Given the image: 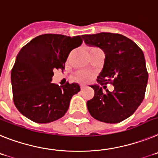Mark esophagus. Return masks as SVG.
Returning a JSON list of instances; mask_svg holds the SVG:
<instances>
[{
    "label": "esophagus",
    "instance_id": "34e87169",
    "mask_svg": "<svg viewBox=\"0 0 158 158\" xmlns=\"http://www.w3.org/2000/svg\"><path fill=\"white\" fill-rule=\"evenodd\" d=\"M81 90H84V88H85V86H83V85H82V86H81Z\"/></svg>",
    "mask_w": 158,
    "mask_h": 158
}]
</instances>
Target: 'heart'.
Returning <instances> with one entry per match:
<instances>
[{
	"instance_id": "b5f03b06",
	"label": "heart",
	"mask_w": 158,
	"mask_h": 158,
	"mask_svg": "<svg viewBox=\"0 0 158 158\" xmlns=\"http://www.w3.org/2000/svg\"><path fill=\"white\" fill-rule=\"evenodd\" d=\"M91 50H100V49L94 48H92ZM90 77H91V75L89 73H87V72H86V71H79V73L77 74L78 79H79L80 82H83V83L90 80Z\"/></svg>"
}]
</instances>
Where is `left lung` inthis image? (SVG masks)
<instances>
[{
  "label": "left lung",
  "mask_w": 158,
  "mask_h": 158,
  "mask_svg": "<svg viewBox=\"0 0 158 158\" xmlns=\"http://www.w3.org/2000/svg\"><path fill=\"white\" fill-rule=\"evenodd\" d=\"M83 38L86 44L98 47L105 54L103 68L97 79L98 84L90 86L94 95L87 102L89 113L102 123H120L131 116L144 99L148 72L143 52L121 34L100 32ZM108 83L114 86L113 92L105 89ZM99 85L104 86L106 93Z\"/></svg>",
  "instance_id": "1"
}]
</instances>
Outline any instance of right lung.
Here are the masks:
<instances>
[{
  "mask_svg": "<svg viewBox=\"0 0 158 158\" xmlns=\"http://www.w3.org/2000/svg\"><path fill=\"white\" fill-rule=\"evenodd\" d=\"M82 36L44 34L20 49L11 71V83L15 106L26 118L48 123L68 111L72 96L80 90L79 85L59 86L51 82L53 71H63L71 51L82 44Z\"/></svg>",
  "mask_w": 158,
  "mask_h": 158,
  "instance_id": "add662e5",
  "label": "right lung"
}]
</instances>
